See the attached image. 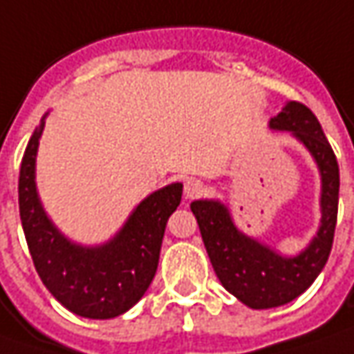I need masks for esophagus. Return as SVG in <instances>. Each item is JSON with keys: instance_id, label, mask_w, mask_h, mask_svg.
Returning a JSON list of instances; mask_svg holds the SVG:
<instances>
[{"instance_id": "1", "label": "esophagus", "mask_w": 354, "mask_h": 354, "mask_svg": "<svg viewBox=\"0 0 354 354\" xmlns=\"http://www.w3.org/2000/svg\"><path fill=\"white\" fill-rule=\"evenodd\" d=\"M202 194H204V184L200 180H196V178L186 180V184H184V196H186V200L200 198Z\"/></svg>"}]
</instances>
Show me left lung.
<instances>
[{"label": "left lung", "mask_w": 354, "mask_h": 354, "mask_svg": "<svg viewBox=\"0 0 354 354\" xmlns=\"http://www.w3.org/2000/svg\"><path fill=\"white\" fill-rule=\"evenodd\" d=\"M269 129L291 132L311 152L321 172V225L299 255L283 257L241 234L230 209L218 200L190 204L218 279L252 309L285 305L315 281L329 259L339 207V164L317 116L305 104L291 100L269 120Z\"/></svg>", "instance_id": "left-lung-1"}]
</instances>
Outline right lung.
I'll use <instances>...</instances> for the list:
<instances>
[{"label": "right lung", "mask_w": 354, "mask_h": 354, "mask_svg": "<svg viewBox=\"0 0 354 354\" xmlns=\"http://www.w3.org/2000/svg\"><path fill=\"white\" fill-rule=\"evenodd\" d=\"M43 127L45 120L31 134L19 170V216L33 266L51 295L75 315H122L154 279L166 222L180 206L182 184L164 186L145 198L111 241L95 248L73 243L39 202L35 156Z\"/></svg>", "instance_id": "1"}]
</instances>
